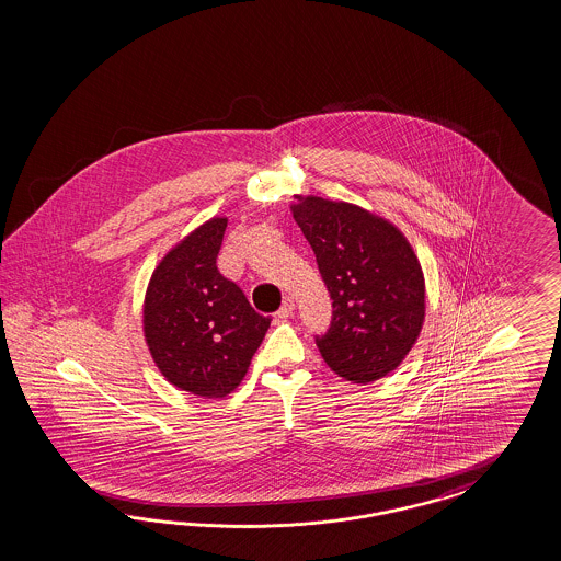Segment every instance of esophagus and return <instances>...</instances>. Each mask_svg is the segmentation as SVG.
Instances as JSON below:
<instances>
[{"instance_id":"34e87169","label":"esophagus","mask_w":561,"mask_h":561,"mask_svg":"<svg viewBox=\"0 0 561 561\" xmlns=\"http://www.w3.org/2000/svg\"><path fill=\"white\" fill-rule=\"evenodd\" d=\"M294 298H286V300H284V305H282V308H279V310H277V317H279V319H289V317H291V314H294Z\"/></svg>"}]
</instances>
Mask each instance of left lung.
Instances as JSON below:
<instances>
[{"label": "left lung", "instance_id": "8db88e82", "mask_svg": "<svg viewBox=\"0 0 561 561\" xmlns=\"http://www.w3.org/2000/svg\"><path fill=\"white\" fill-rule=\"evenodd\" d=\"M294 220L312 247L333 317L317 335L333 373L366 385L394 370L425 317L424 273L408 238L357 205L298 197Z\"/></svg>", "mask_w": 561, "mask_h": 561}]
</instances>
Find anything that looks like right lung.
Masks as SVG:
<instances>
[{
    "label": "right lung",
    "instance_id": "add662e5",
    "mask_svg": "<svg viewBox=\"0 0 561 561\" xmlns=\"http://www.w3.org/2000/svg\"><path fill=\"white\" fill-rule=\"evenodd\" d=\"M226 218H211L156 267L144 333L156 366L176 389L221 399L234 391L272 319L218 270Z\"/></svg>",
    "mask_w": 561,
    "mask_h": 561
}]
</instances>
